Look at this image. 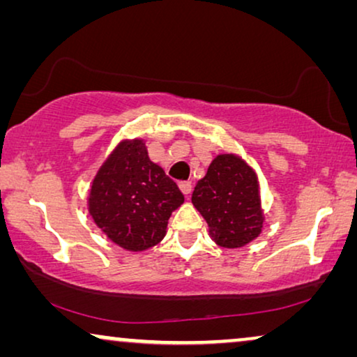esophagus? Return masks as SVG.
I'll return each mask as SVG.
<instances>
[{
    "mask_svg": "<svg viewBox=\"0 0 357 357\" xmlns=\"http://www.w3.org/2000/svg\"><path fill=\"white\" fill-rule=\"evenodd\" d=\"M178 188H180V192L185 195V197H188V195L192 193V183L190 182H180Z\"/></svg>",
    "mask_w": 357,
    "mask_h": 357,
    "instance_id": "34e87169",
    "label": "esophagus"
}]
</instances>
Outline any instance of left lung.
Segmentation results:
<instances>
[{
	"label": "left lung",
	"instance_id": "8db88e82",
	"mask_svg": "<svg viewBox=\"0 0 357 357\" xmlns=\"http://www.w3.org/2000/svg\"><path fill=\"white\" fill-rule=\"evenodd\" d=\"M192 203L206 221L209 237L219 247H245L261 234L265 213L260 182L252 165L241 155L218 154L206 175L195 185Z\"/></svg>",
	"mask_w": 357,
	"mask_h": 357
}]
</instances>
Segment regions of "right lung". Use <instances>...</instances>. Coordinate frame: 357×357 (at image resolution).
Returning <instances> with one entry per match:
<instances>
[{"label":"right lung","mask_w":357,"mask_h":357,"mask_svg":"<svg viewBox=\"0 0 357 357\" xmlns=\"http://www.w3.org/2000/svg\"><path fill=\"white\" fill-rule=\"evenodd\" d=\"M185 197L149 159L143 138L121 139L91 182L87 211L107 238L128 252H144L167 234L169 218Z\"/></svg>","instance_id":"add662e5"}]
</instances>
